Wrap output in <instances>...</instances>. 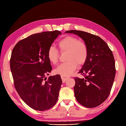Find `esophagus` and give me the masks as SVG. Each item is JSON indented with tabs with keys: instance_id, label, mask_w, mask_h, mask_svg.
<instances>
[{
	"instance_id": "esophagus-1",
	"label": "esophagus",
	"mask_w": 126,
	"mask_h": 126,
	"mask_svg": "<svg viewBox=\"0 0 126 126\" xmlns=\"http://www.w3.org/2000/svg\"><path fill=\"white\" fill-rule=\"evenodd\" d=\"M61 78H62V80H63V82H66V81L67 80L68 78H69V77H64V76H61Z\"/></svg>"
}]
</instances>
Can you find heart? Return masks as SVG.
Returning <instances> with one entry per match:
<instances>
[{"label": "heart", "instance_id": "heart-1", "mask_svg": "<svg viewBox=\"0 0 126 126\" xmlns=\"http://www.w3.org/2000/svg\"><path fill=\"white\" fill-rule=\"evenodd\" d=\"M61 51L67 52L66 60L68 62L60 64L56 68L55 73L64 77L70 76L78 66L85 63L88 57V49L86 45L75 37L68 36L61 39L58 43ZM49 60L52 64L58 62V51L54 46H50L47 51Z\"/></svg>", "mask_w": 126, "mask_h": 126}]
</instances>
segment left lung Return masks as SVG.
I'll return each instance as SVG.
<instances>
[{
	"label": "left lung",
	"instance_id": "obj_1",
	"mask_svg": "<svg viewBox=\"0 0 126 126\" xmlns=\"http://www.w3.org/2000/svg\"><path fill=\"white\" fill-rule=\"evenodd\" d=\"M84 41L88 57L78 73L85 78H74V93L80 104L87 108L99 106L108 97L115 77V62L108 45L100 37L80 30H68Z\"/></svg>",
	"mask_w": 126,
	"mask_h": 126
}]
</instances>
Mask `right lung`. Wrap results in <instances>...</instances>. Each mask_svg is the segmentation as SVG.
I'll return each instance as SVG.
<instances>
[{
  "mask_svg": "<svg viewBox=\"0 0 126 126\" xmlns=\"http://www.w3.org/2000/svg\"><path fill=\"white\" fill-rule=\"evenodd\" d=\"M62 32L58 30L33 34L15 45L10 62L15 87L32 108L45 111L58 100L62 80L59 75L49 76L52 70L47 51Z\"/></svg>",
  "mask_w": 126,
  "mask_h": 126,
  "instance_id": "1",
  "label": "right lung"
}]
</instances>
